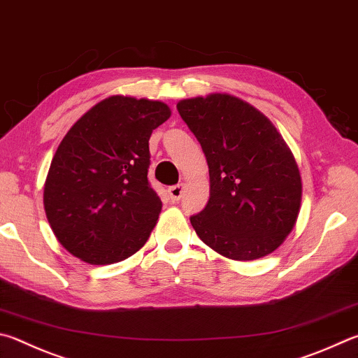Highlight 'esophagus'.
<instances>
[{
	"instance_id": "1",
	"label": "esophagus",
	"mask_w": 358,
	"mask_h": 358,
	"mask_svg": "<svg viewBox=\"0 0 358 358\" xmlns=\"http://www.w3.org/2000/svg\"><path fill=\"white\" fill-rule=\"evenodd\" d=\"M183 189H185V185H177V186L169 187V197H171L172 201H178L181 196H183Z\"/></svg>"
}]
</instances>
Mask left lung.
<instances>
[{"label":"left lung","mask_w":358,"mask_h":358,"mask_svg":"<svg viewBox=\"0 0 358 358\" xmlns=\"http://www.w3.org/2000/svg\"><path fill=\"white\" fill-rule=\"evenodd\" d=\"M210 169V200L191 217L199 238L236 262L263 258L283 244L301 211L294 155L268 117L230 94L177 103Z\"/></svg>","instance_id":"left-lung-1"}]
</instances>
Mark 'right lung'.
Instances as JSON below:
<instances>
[{
	"label": "right lung",
	"instance_id": "1",
	"mask_svg": "<svg viewBox=\"0 0 358 358\" xmlns=\"http://www.w3.org/2000/svg\"><path fill=\"white\" fill-rule=\"evenodd\" d=\"M172 111L166 103L111 95L64 136L43 186L57 241L89 264H113L144 247L162 203L147 180L148 141Z\"/></svg>",
	"mask_w": 358,
	"mask_h": 358
}]
</instances>
